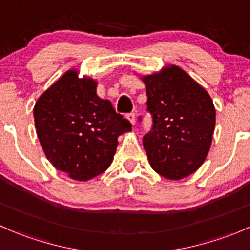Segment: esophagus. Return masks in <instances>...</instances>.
<instances>
[{"label": "esophagus", "mask_w": 250, "mask_h": 250, "mask_svg": "<svg viewBox=\"0 0 250 250\" xmlns=\"http://www.w3.org/2000/svg\"><path fill=\"white\" fill-rule=\"evenodd\" d=\"M127 118L130 121V123H132V125H133V127H134V125H135V113L134 112L128 113Z\"/></svg>", "instance_id": "obj_1"}]
</instances>
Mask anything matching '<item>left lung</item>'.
Returning a JSON list of instances; mask_svg holds the SVG:
<instances>
[{
    "mask_svg": "<svg viewBox=\"0 0 250 250\" xmlns=\"http://www.w3.org/2000/svg\"><path fill=\"white\" fill-rule=\"evenodd\" d=\"M141 80L153 122L143 138L151 167L170 180L186 178L201 167L210 148L215 128L213 100L176 65Z\"/></svg>",
    "mask_w": 250,
    "mask_h": 250,
    "instance_id": "left-lung-1",
    "label": "left lung"
}]
</instances>
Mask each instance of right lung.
Masks as SVG:
<instances>
[{"mask_svg": "<svg viewBox=\"0 0 250 250\" xmlns=\"http://www.w3.org/2000/svg\"><path fill=\"white\" fill-rule=\"evenodd\" d=\"M97 84L70 70L34 107L37 137L46 157L75 180H89L105 172L117 138L132 130L129 121L116 112L109 100L98 97Z\"/></svg>", "mask_w": 250, "mask_h": 250, "instance_id": "1", "label": "right lung"}]
</instances>
